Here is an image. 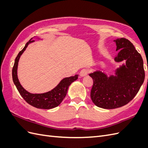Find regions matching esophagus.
<instances>
[{"label": "esophagus", "mask_w": 148, "mask_h": 148, "mask_svg": "<svg viewBox=\"0 0 148 148\" xmlns=\"http://www.w3.org/2000/svg\"><path fill=\"white\" fill-rule=\"evenodd\" d=\"M89 73V70L88 69H82L80 71L79 73V75L81 76V77H84V76L87 75L88 73Z\"/></svg>", "instance_id": "34e87169"}]
</instances>
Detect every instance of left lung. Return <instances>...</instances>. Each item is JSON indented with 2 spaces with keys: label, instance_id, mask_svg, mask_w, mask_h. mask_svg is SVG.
<instances>
[{
  "label": "left lung",
  "instance_id": "left-lung-1",
  "mask_svg": "<svg viewBox=\"0 0 148 148\" xmlns=\"http://www.w3.org/2000/svg\"><path fill=\"white\" fill-rule=\"evenodd\" d=\"M114 41L116 51H119L115 60L119 62L125 60V65L117 70L115 76L107 77L100 71L89 75L93 79L92 101L97 107L107 109L127 104L136 95L145 77L143 59L133 44L123 38Z\"/></svg>",
  "mask_w": 148,
  "mask_h": 148
}]
</instances>
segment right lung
<instances>
[{
	"instance_id": "right-lung-1",
	"label": "right lung",
	"mask_w": 148,
	"mask_h": 148,
	"mask_svg": "<svg viewBox=\"0 0 148 148\" xmlns=\"http://www.w3.org/2000/svg\"><path fill=\"white\" fill-rule=\"evenodd\" d=\"M34 41H29L25 44V46L18 53L15 60V63L12 69L13 81L21 97L29 104L38 109H50L59 106L65 97L68 88L70 85L75 80L78 79V75H75L73 77L65 78L60 82L57 86L51 91L42 94H31L26 91L20 84L17 77V67L19 59L23 53L29 43Z\"/></svg>"
}]
</instances>
